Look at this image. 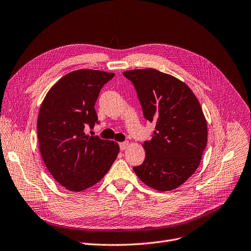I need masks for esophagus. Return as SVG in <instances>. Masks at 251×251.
<instances>
[{
    "instance_id": "34e87169",
    "label": "esophagus",
    "mask_w": 251,
    "mask_h": 251,
    "mask_svg": "<svg viewBox=\"0 0 251 251\" xmlns=\"http://www.w3.org/2000/svg\"><path fill=\"white\" fill-rule=\"evenodd\" d=\"M128 146H129V142H127V141L123 142V143H121V144H119V147H121V150L126 149Z\"/></svg>"
}]
</instances>
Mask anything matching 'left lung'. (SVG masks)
Returning a JSON list of instances; mask_svg holds the SVG:
<instances>
[{
  "instance_id": "obj_1",
  "label": "left lung",
  "mask_w": 251,
  "mask_h": 251,
  "mask_svg": "<svg viewBox=\"0 0 251 251\" xmlns=\"http://www.w3.org/2000/svg\"><path fill=\"white\" fill-rule=\"evenodd\" d=\"M134 83L143 114L156 124L143 144L145 160L134 172L148 187L171 191L184 184L200 164L207 144L201 105L182 80L154 68L125 71Z\"/></svg>"
}]
</instances>
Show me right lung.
Here are the masks:
<instances>
[{
  "label": "right lung",
  "mask_w": 251,
  "mask_h": 251,
  "mask_svg": "<svg viewBox=\"0 0 251 251\" xmlns=\"http://www.w3.org/2000/svg\"><path fill=\"white\" fill-rule=\"evenodd\" d=\"M114 74L78 69L65 75L47 93L38 116L43 160L55 180L79 192L97 184L119 153L116 142L91 137L85 127L98 123L95 110L101 88Z\"/></svg>",
  "instance_id": "add662e5"
}]
</instances>
